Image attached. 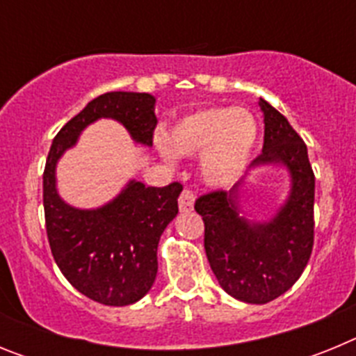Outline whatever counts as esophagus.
<instances>
[{
	"instance_id": "34e87169",
	"label": "esophagus",
	"mask_w": 356,
	"mask_h": 356,
	"mask_svg": "<svg viewBox=\"0 0 356 356\" xmlns=\"http://www.w3.org/2000/svg\"><path fill=\"white\" fill-rule=\"evenodd\" d=\"M178 205H180L181 212H191V210L194 209V194L191 193L188 188H184V191H181Z\"/></svg>"
}]
</instances>
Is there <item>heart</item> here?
<instances>
[{
	"label": "heart",
	"mask_w": 356,
	"mask_h": 356,
	"mask_svg": "<svg viewBox=\"0 0 356 356\" xmlns=\"http://www.w3.org/2000/svg\"><path fill=\"white\" fill-rule=\"evenodd\" d=\"M260 140V122L250 108L210 105L187 112L159 135L156 149L163 160L200 155L201 180L212 188L232 187L250 168Z\"/></svg>",
	"instance_id": "heart-1"
}]
</instances>
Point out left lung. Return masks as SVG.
<instances>
[{
    "label": "left lung",
    "instance_id": "obj_1",
    "mask_svg": "<svg viewBox=\"0 0 356 356\" xmlns=\"http://www.w3.org/2000/svg\"><path fill=\"white\" fill-rule=\"evenodd\" d=\"M264 112L262 155L251 169L285 168L291 191L284 205L267 221L246 216L241 188L217 191L196 201L205 222V251L217 282L232 298L264 305L276 300L298 282L314 246V193L316 178L303 139L275 106L260 97Z\"/></svg>",
    "mask_w": 356,
    "mask_h": 356
}]
</instances>
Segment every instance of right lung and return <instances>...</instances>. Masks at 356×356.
Instances as JSON below:
<instances>
[{
    "instance_id": "1",
    "label": "right lung",
    "mask_w": 356,
    "mask_h": 356,
    "mask_svg": "<svg viewBox=\"0 0 356 356\" xmlns=\"http://www.w3.org/2000/svg\"><path fill=\"white\" fill-rule=\"evenodd\" d=\"M155 96L106 92L87 103L53 139L44 169V216L49 248L69 284L108 307H124L149 292L156 278L160 235L178 213L181 185L146 187L130 180L97 209L69 205L56 188V163L97 119H114L135 144L151 147L156 127Z\"/></svg>"
}]
</instances>
